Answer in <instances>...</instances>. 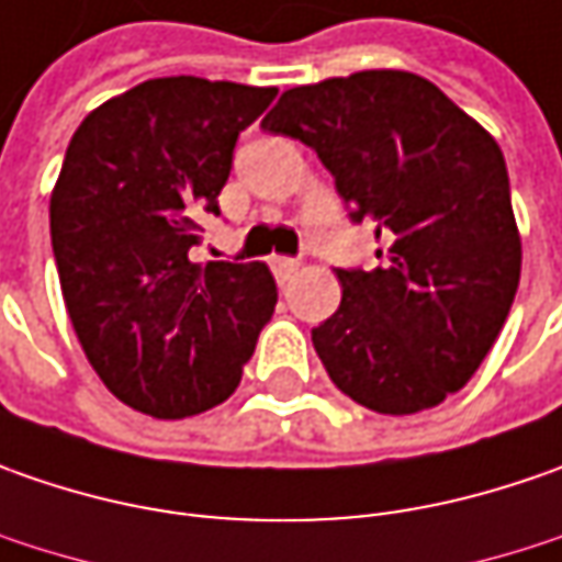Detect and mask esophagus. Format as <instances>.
Here are the masks:
<instances>
[{
	"label": "esophagus",
	"instance_id": "obj_1",
	"mask_svg": "<svg viewBox=\"0 0 562 562\" xmlns=\"http://www.w3.org/2000/svg\"><path fill=\"white\" fill-rule=\"evenodd\" d=\"M271 271H274V278L284 284V281H291L293 278V271L300 269V262L296 259H288V256H271Z\"/></svg>",
	"mask_w": 562,
	"mask_h": 562
}]
</instances>
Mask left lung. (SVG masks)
<instances>
[{
  "mask_svg": "<svg viewBox=\"0 0 562 562\" xmlns=\"http://www.w3.org/2000/svg\"><path fill=\"white\" fill-rule=\"evenodd\" d=\"M318 153L353 222H375L372 271H337L315 353L350 400L413 416L460 391L507 322L522 237L497 140L425 77L375 68L284 90L262 119Z\"/></svg>",
  "mask_w": 562,
  "mask_h": 562,
  "instance_id": "obj_1",
  "label": "left lung"
}]
</instances>
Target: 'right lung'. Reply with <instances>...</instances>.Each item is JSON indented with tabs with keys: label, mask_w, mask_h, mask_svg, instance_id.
I'll list each match as a JSON object with an SVG mask.
<instances>
[{
	"label": "right lung",
	"mask_w": 562,
	"mask_h": 562,
	"mask_svg": "<svg viewBox=\"0 0 562 562\" xmlns=\"http://www.w3.org/2000/svg\"><path fill=\"white\" fill-rule=\"evenodd\" d=\"M274 87L156 77L80 121L49 196L65 310L102 384L153 419L234 394L278 303L266 262H193L237 134Z\"/></svg>",
	"instance_id": "add662e5"
}]
</instances>
